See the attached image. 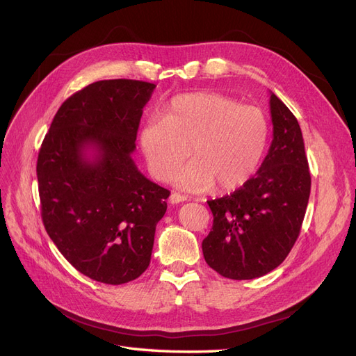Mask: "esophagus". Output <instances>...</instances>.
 <instances>
[{"mask_svg":"<svg viewBox=\"0 0 356 356\" xmlns=\"http://www.w3.org/2000/svg\"><path fill=\"white\" fill-rule=\"evenodd\" d=\"M186 200H187V196L179 195V193H172V195L169 196V203H172V204H177V203L186 202Z\"/></svg>","mask_w":356,"mask_h":356,"instance_id":"obj_1","label":"esophagus"}]
</instances>
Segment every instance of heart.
Segmentation results:
<instances>
[{"mask_svg": "<svg viewBox=\"0 0 356 356\" xmlns=\"http://www.w3.org/2000/svg\"><path fill=\"white\" fill-rule=\"evenodd\" d=\"M270 126L266 114L215 92L175 96L163 117H149L139 134L152 175L166 181L190 156L195 157L174 175L178 186L204 191H233L245 186L264 157Z\"/></svg>", "mask_w": 356, "mask_h": 356, "instance_id": "b5f03b06", "label": "heart"}]
</instances>
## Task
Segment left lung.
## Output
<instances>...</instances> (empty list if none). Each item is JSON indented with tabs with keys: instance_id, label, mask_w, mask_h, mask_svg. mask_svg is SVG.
Segmentation results:
<instances>
[{
	"instance_id": "8db88e82",
	"label": "left lung",
	"mask_w": 356,
	"mask_h": 356,
	"mask_svg": "<svg viewBox=\"0 0 356 356\" xmlns=\"http://www.w3.org/2000/svg\"><path fill=\"white\" fill-rule=\"evenodd\" d=\"M270 114L273 139L255 177L232 195L208 200L213 224L202 242L204 261L236 281L264 276L285 260L310 196L300 124L272 92Z\"/></svg>"
}]
</instances>
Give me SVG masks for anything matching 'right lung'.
<instances>
[{"label": "right lung", "instance_id": "obj_1", "mask_svg": "<svg viewBox=\"0 0 356 356\" xmlns=\"http://www.w3.org/2000/svg\"><path fill=\"white\" fill-rule=\"evenodd\" d=\"M156 84L101 80L60 105L41 144L37 178L50 239L80 273L110 285L152 260L169 190L138 170L132 153Z\"/></svg>", "mask_w": 356, "mask_h": 356}]
</instances>
